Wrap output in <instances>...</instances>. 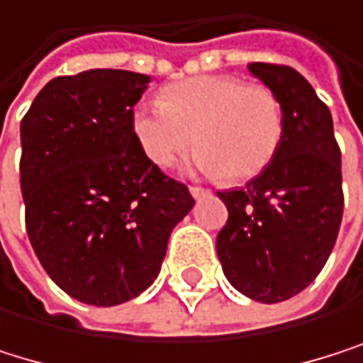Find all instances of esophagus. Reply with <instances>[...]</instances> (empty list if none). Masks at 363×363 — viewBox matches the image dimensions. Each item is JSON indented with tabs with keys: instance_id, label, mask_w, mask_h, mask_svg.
<instances>
[{
	"instance_id": "34e87169",
	"label": "esophagus",
	"mask_w": 363,
	"mask_h": 363,
	"mask_svg": "<svg viewBox=\"0 0 363 363\" xmlns=\"http://www.w3.org/2000/svg\"><path fill=\"white\" fill-rule=\"evenodd\" d=\"M190 194H192L194 199H201V196H208L210 190H208V188H201V186H190Z\"/></svg>"
}]
</instances>
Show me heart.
Instances as JSON below:
<instances>
[{
  "label": "heart",
  "instance_id": "obj_1",
  "mask_svg": "<svg viewBox=\"0 0 363 363\" xmlns=\"http://www.w3.org/2000/svg\"><path fill=\"white\" fill-rule=\"evenodd\" d=\"M132 134L153 167L169 169L192 147L194 164L227 184L259 175L279 151L284 106L273 88L233 75H196L160 90L132 112Z\"/></svg>",
  "mask_w": 363,
  "mask_h": 363
}]
</instances>
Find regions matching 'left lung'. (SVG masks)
Segmentation results:
<instances>
[{
	"mask_svg": "<svg viewBox=\"0 0 363 363\" xmlns=\"http://www.w3.org/2000/svg\"><path fill=\"white\" fill-rule=\"evenodd\" d=\"M284 106V138L273 162L245 188L218 192L229 218L216 251L229 284L259 303L286 301L310 286L335 245L342 162L329 108L286 65L251 62Z\"/></svg>",
	"mask_w": 363,
	"mask_h": 363,
	"instance_id": "left-lung-1",
	"label": "left lung"
}]
</instances>
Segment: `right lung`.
I'll use <instances>...</instances> for the list:
<instances>
[{
    "label": "right lung",
    "instance_id": "right-lung-1",
    "mask_svg": "<svg viewBox=\"0 0 363 363\" xmlns=\"http://www.w3.org/2000/svg\"><path fill=\"white\" fill-rule=\"evenodd\" d=\"M149 75L90 69L51 79L21 121L26 229L69 296L110 307L145 292L194 199L143 155L132 112Z\"/></svg>",
    "mask_w": 363,
    "mask_h": 363
}]
</instances>
